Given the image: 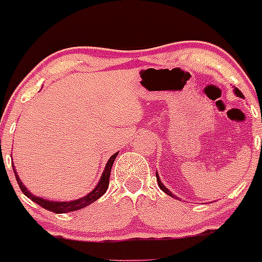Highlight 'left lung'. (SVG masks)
Returning <instances> with one entry per match:
<instances>
[{
  "label": "left lung",
  "mask_w": 262,
  "mask_h": 262,
  "mask_svg": "<svg viewBox=\"0 0 262 262\" xmlns=\"http://www.w3.org/2000/svg\"><path fill=\"white\" fill-rule=\"evenodd\" d=\"M233 91H234V95H237V96H238V97H244V95H242V92H241V91H239V90H238V89H234V90H233ZM156 178H157V182H158V186H160V189H161V190H162V191H165V192H166V194H167V195H170V196H172V198H176V199H179V196H176V195H173V194H172V192H171V191H170V190H168V189H167V187H166V186H165V185H163V184H162V181H161L160 176H158V173H157V172H156Z\"/></svg>",
  "instance_id": "1"
}]
</instances>
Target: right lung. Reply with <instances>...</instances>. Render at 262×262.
I'll use <instances>...</instances> for the list:
<instances>
[{
  "instance_id": "obj_1",
  "label": "right lung",
  "mask_w": 262,
  "mask_h": 262,
  "mask_svg": "<svg viewBox=\"0 0 262 262\" xmlns=\"http://www.w3.org/2000/svg\"><path fill=\"white\" fill-rule=\"evenodd\" d=\"M116 156H118V152L114 153V155L109 158V161L106 162V166H105L104 171H102L101 178H100V180H99V182H97V185L95 186L94 190H91L89 194L80 198V199L70 200V202H54V200L44 199V198L36 196V195L31 194V192L28 190V187H26L25 185L23 184V181L20 180V178H18V175H17V172L15 168H14V173H15V176H16L17 184H18V186H20L21 191H23L24 194H25V196H28L29 199H31L34 203H36L38 205H40L41 208H44V209H47V210H50V212H53V213H57V214L70 213V212H75V210H80V209H82V208L89 207L90 204H92L94 202H96L99 198H101L102 195L106 192L107 187H109L110 172H112L113 163H114ZM12 167H14V163H12Z\"/></svg>"
}]
</instances>
